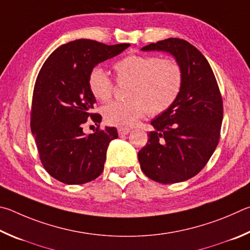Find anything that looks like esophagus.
I'll use <instances>...</instances> for the list:
<instances>
[{
	"mask_svg": "<svg viewBox=\"0 0 250 250\" xmlns=\"http://www.w3.org/2000/svg\"><path fill=\"white\" fill-rule=\"evenodd\" d=\"M117 132H118V134H120V135H127L130 132V129L129 128H126V127H118L117 128Z\"/></svg>",
	"mask_w": 250,
	"mask_h": 250,
	"instance_id": "obj_1",
	"label": "esophagus"
}]
</instances>
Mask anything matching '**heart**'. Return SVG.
<instances>
[{"instance_id":"heart-1","label":"heart","mask_w":250,"mask_h":250,"mask_svg":"<svg viewBox=\"0 0 250 250\" xmlns=\"http://www.w3.org/2000/svg\"><path fill=\"white\" fill-rule=\"evenodd\" d=\"M118 84L129 83L128 101L113 102L103 108V117L109 125L130 127L149 112L164 113L180 94L183 71L177 60L150 55H130L114 64ZM92 95L105 103L111 100L114 84L105 70L96 67L89 76Z\"/></svg>"}]
</instances>
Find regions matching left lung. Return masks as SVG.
Here are the masks:
<instances>
[{"label":"left lung","mask_w":250,"mask_h":250,"mask_svg":"<svg viewBox=\"0 0 250 250\" xmlns=\"http://www.w3.org/2000/svg\"><path fill=\"white\" fill-rule=\"evenodd\" d=\"M143 51H164L181 65L180 94L150 124L148 143L138 152L141 168L156 182L186 181L203 169L220 141L223 101L211 65L190 42L168 38Z\"/></svg>","instance_id":"1"}]
</instances>
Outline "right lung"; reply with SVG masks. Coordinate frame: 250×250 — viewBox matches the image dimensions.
<instances>
[{
    "mask_svg": "<svg viewBox=\"0 0 250 250\" xmlns=\"http://www.w3.org/2000/svg\"><path fill=\"white\" fill-rule=\"evenodd\" d=\"M128 47L77 39L57 48L42 64L34 87L30 128L43 168L58 181L83 185L102 173L107 147L118 135L107 126L94 134L83 132L89 117L95 123L102 120L92 113L96 100L89 76L99 63Z\"/></svg>",
    "mask_w": 250,
    "mask_h": 250,
    "instance_id": "add662e5",
    "label": "right lung"
}]
</instances>
